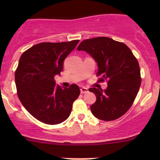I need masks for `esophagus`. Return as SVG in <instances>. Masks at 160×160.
I'll return each instance as SVG.
<instances>
[{"label": "esophagus", "instance_id": "34e87169", "mask_svg": "<svg viewBox=\"0 0 160 160\" xmlns=\"http://www.w3.org/2000/svg\"><path fill=\"white\" fill-rule=\"evenodd\" d=\"M89 90H88L87 88L86 87H81L80 88V92H81V94H84V93H87Z\"/></svg>", "mask_w": 160, "mask_h": 160}]
</instances>
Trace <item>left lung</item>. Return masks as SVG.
I'll return each instance as SVG.
<instances>
[{"label":"left lung","mask_w":160,"mask_h":160,"mask_svg":"<svg viewBox=\"0 0 160 160\" xmlns=\"http://www.w3.org/2000/svg\"><path fill=\"white\" fill-rule=\"evenodd\" d=\"M78 50L85 51L98 65L99 82L107 80V89L90 88L96 96L91 105L99 120L111 121L125 114L132 105L140 89L141 78L137 58L125 43L107 37L84 40Z\"/></svg>","instance_id":"8db88e82"}]
</instances>
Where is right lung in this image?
<instances>
[{
    "mask_svg": "<svg viewBox=\"0 0 160 160\" xmlns=\"http://www.w3.org/2000/svg\"><path fill=\"white\" fill-rule=\"evenodd\" d=\"M80 40L40 43L27 49L15 72L17 95L24 108L43 123L56 125L67 120L80 88L56 86L54 77L63 71V62Z\"/></svg>",
    "mask_w": 160,
    "mask_h": 160,
    "instance_id": "add662e5",
    "label": "right lung"
}]
</instances>
